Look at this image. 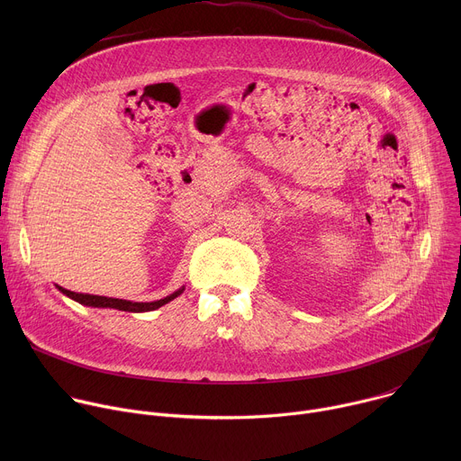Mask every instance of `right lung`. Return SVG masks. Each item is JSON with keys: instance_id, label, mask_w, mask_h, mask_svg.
Masks as SVG:
<instances>
[{"instance_id": "add662e5", "label": "right lung", "mask_w": 461, "mask_h": 461, "mask_svg": "<svg viewBox=\"0 0 461 461\" xmlns=\"http://www.w3.org/2000/svg\"><path fill=\"white\" fill-rule=\"evenodd\" d=\"M63 295H68L69 299L84 304V306H93V308H114V310H122V312H151L157 310L164 304H167L169 301H173L175 297H178L184 292V286L178 288L176 292L169 294L164 299L158 301H151V303H133V301H125V299H113V297H104V295H91V294H77L71 290H65L61 286H56Z\"/></svg>"}]
</instances>
